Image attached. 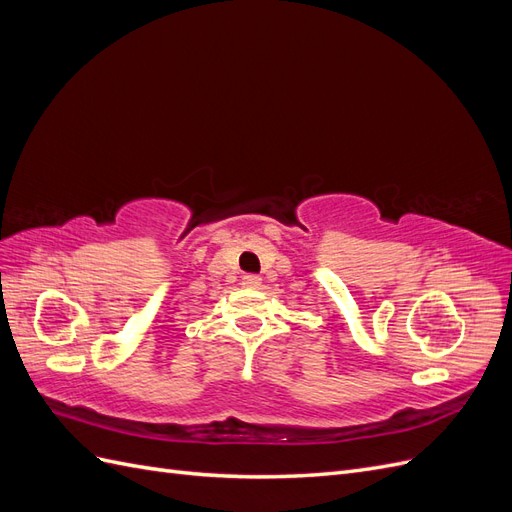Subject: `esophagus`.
<instances>
[{
  "instance_id": "34e87169",
  "label": "esophagus",
  "mask_w": 512,
  "mask_h": 512,
  "mask_svg": "<svg viewBox=\"0 0 512 512\" xmlns=\"http://www.w3.org/2000/svg\"><path fill=\"white\" fill-rule=\"evenodd\" d=\"M245 288H260L262 280L258 275H243V282H241Z\"/></svg>"
}]
</instances>
